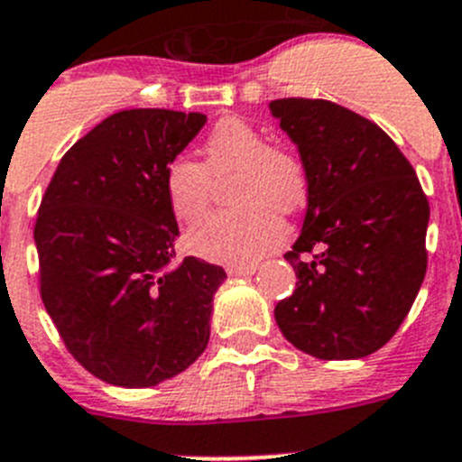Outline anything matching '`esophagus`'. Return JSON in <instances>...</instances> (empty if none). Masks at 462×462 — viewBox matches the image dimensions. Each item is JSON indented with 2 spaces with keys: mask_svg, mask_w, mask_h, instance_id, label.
Instances as JSON below:
<instances>
[{
  "mask_svg": "<svg viewBox=\"0 0 462 462\" xmlns=\"http://www.w3.org/2000/svg\"><path fill=\"white\" fill-rule=\"evenodd\" d=\"M257 273V265H230L227 268V274L230 277H248V274H254Z\"/></svg>",
  "mask_w": 462,
  "mask_h": 462,
  "instance_id": "1",
  "label": "esophagus"
}]
</instances>
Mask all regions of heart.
I'll list each match as a JSON object with an SVG mask.
<instances>
[{"mask_svg":"<svg viewBox=\"0 0 462 462\" xmlns=\"http://www.w3.org/2000/svg\"><path fill=\"white\" fill-rule=\"evenodd\" d=\"M205 162L179 156L165 170V194L179 221L192 223L208 208L212 176L236 174L232 201L241 208L214 212L192 227L188 245L217 263L248 265L286 236L280 212H292L306 199V170L295 152L270 144L263 129L226 118L203 144Z\"/></svg>","mask_w":462,"mask_h":462,"instance_id":"heart-1","label":"heart"}]
</instances>
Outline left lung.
I'll use <instances>...</instances> for the list:
<instances>
[{"mask_svg": "<svg viewBox=\"0 0 462 462\" xmlns=\"http://www.w3.org/2000/svg\"><path fill=\"white\" fill-rule=\"evenodd\" d=\"M300 149L304 227L283 259L297 288L274 306L283 337L319 360H357L400 328L427 273L430 201L375 123L328 100L270 102Z\"/></svg>", "mask_w": 462, "mask_h": 462, "instance_id": "1", "label": "left lung"}]
</instances>
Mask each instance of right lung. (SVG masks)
<instances>
[{"label": "right lung", "mask_w": 462, "mask_h": 462, "mask_svg": "<svg viewBox=\"0 0 462 462\" xmlns=\"http://www.w3.org/2000/svg\"><path fill=\"white\" fill-rule=\"evenodd\" d=\"M203 114L127 109L60 161L35 221L40 292L69 353L116 386L143 389L188 369L208 346L221 265L171 268L176 217L165 170Z\"/></svg>", "instance_id": "obj_1"}]
</instances>
